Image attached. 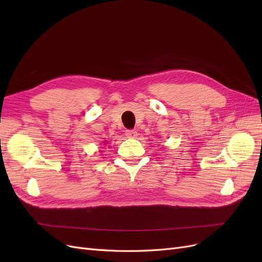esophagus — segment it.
Here are the masks:
<instances>
[{
	"label": "esophagus",
	"instance_id": "esophagus-1",
	"mask_svg": "<svg viewBox=\"0 0 262 262\" xmlns=\"http://www.w3.org/2000/svg\"><path fill=\"white\" fill-rule=\"evenodd\" d=\"M125 136L128 137V138H130V139H134V138H137L138 133H137L136 130H126L125 131Z\"/></svg>",
	"mask_w": 262,
	"mask_h": 262
}]
</instances>
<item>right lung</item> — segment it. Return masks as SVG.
Returning <instances> with one entry per match:
<instances>
[{"instance_id":"1","label":"right lung","mask_w":262,"mask_h":262,"mask_svg":"<svg viewBox=\"0 0 262 262\" xmlns=\"http://www.w3.org/2000/svg\"><path fill=\"white\" fill-rule=\"evenodd\" d=\"M105 143H106V142H105Z\"/></svg>"}]
</instances>
